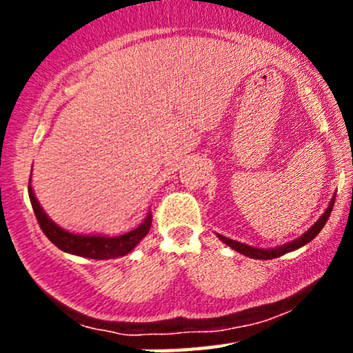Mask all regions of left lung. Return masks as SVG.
Instances as JSON below:
<instances>
[{
    "mask_svg": "<svg viewBox=\"0 0 353 353\" xmlns=\"http://www.w3.org/2000/svg\"><path fill=\"white\" fill-rule=\"evenodd\" d=\"M334 201H335V196L332 197L329 208L325 209V212H323L322 216L319 217V221L315 222V224L312 225V228H310L309 230H307L305 234H302L301 237L295 239V241H292V242H287V244H283V245L274 247V249H259V247H252V245L242 244V242L232 241V239L224 237V236H219V234H217V237L221 239V241L224 242L225 245H229L230 249H234V250H236V252H241L242 255H247V257H250V259H259V261H261V259H262V261H267V259L281 257V255H283V254L292 252V250L299 249V247L309 244L312 239L317 236L320 230H322L323 225H325V222L329 221L332 209H334Z\"/></svg>",
    "mask_w": 353,
    "mask_h": 353,
    "instance_id": "1",
    "label": "left lung"
}]
</instances>
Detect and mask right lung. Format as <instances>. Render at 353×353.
I'll use <instances>...</instances> for the list:
<instances>
[{
	"label": "right lung",
	"mask_w": 353,
	"mask_h": 353,
	"mask_svg": "<svg viewBox=\"0 0 353 353\" xmlns=\"http://www.w3.org/2000/svg\"><path fill=\"white\" fill-rule=\"evenodd\" d=\"M28 194H30L31 205H33L34 216L38 219L39 228L43 229L44 236L54 244L63 252L79 255V257L96 259V261H104V259H114L121 257L131 252L134 247L139 244L143 239L148 236L149 229H151L152 216L148 212V216L143 221V224L137 225L136 229L129 230L123 236L109 237V236H98V234H74L68 232L63 228H59L56 222H52L48 214L44 212L38 199H36L33 188L28 185Z\"/></svg>",
	"instance_id": "right-lung-1"
}]
</instances>
